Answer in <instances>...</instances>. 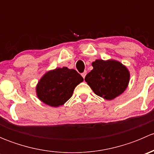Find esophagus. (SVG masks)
<instances>
[{
    "mask_svg": "<svg viewBox=\"0 0 154 154\" xmlns=\"http://www.w3.org/2000/svg\"><path fill=\"white\" fill-rule=\"evenodd\" d=\"M81 75H82V77H83V78L85 79V77H86V71H84V72H83V73H82Z\"/></svg>",
    "mask_w": 154,
    "mask_h": 154,
    "instance_id": "1",
    "label": "esophagus"
}]
</instances>
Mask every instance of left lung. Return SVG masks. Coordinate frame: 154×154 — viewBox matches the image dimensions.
<instances>
[{
    "mask_svg": "<svg viewBox=\"0 0 154 154\" xmlns=\"http://www.w3.org/2000/svg\"><path fill=\"white\" fill-rule=\"evenodd\" d=\"M91 65L93 69L87 74L85 81L97 95L110 100L125 91L130 72L122 63L113 60H96Z\"/></svg>",
    "mask_w": 154,
    "mask_h": 154,
    "instance_id": "obj_1",
    "label": "left lung"
}]
</instances>
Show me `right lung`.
I'll return each mask as SVG.
<instances>
[{"instance_id":"obj_1","label":"right lung","mask_w":154,"mask_h":154,"mask_svg":"<svg viewBox=\"0 0 154 154\" xmlns=\"http://www.w3.org/2000/svg\"><path fill=\"white\" fill-rule=\"evenodd\" d=\"M83 81L82 76L74 69L63 67L51 70L38 81L37 97L51 106H62L72 96L75 87Z\"/></svg>"}]
</instances>
